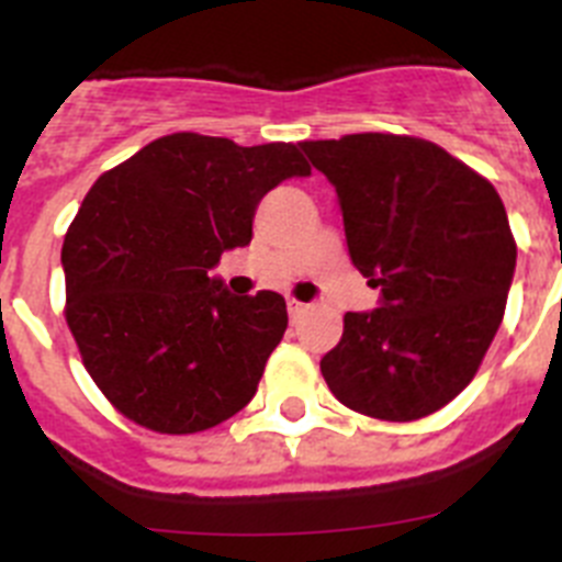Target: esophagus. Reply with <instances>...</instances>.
<instances>
[{
	"label": "esophagus",
	"instance_id": "esophagus-1",
	"mask_svg": "<svg viewBox=\"0 0 562 562\" xmlns=\"http://www.w3.org/2000/svg\"><path fill=\"white\" fill-rule=\"evenodd\" d=\"M286 312H290V317L295 321V317H301L306 312V304H301V301H295V297H290L286 301Z\"/></svg>",
	"mask_w": 562,
	"mask_h": 562
}]
</instances>
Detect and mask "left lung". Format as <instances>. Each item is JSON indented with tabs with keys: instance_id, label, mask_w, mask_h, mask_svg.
Here are the masks:
<instances>
[{
	"instance_id": "obj_1",
	"label": "left lung",
	"mask_w": 562,
	"mask_h": 562,
	"mask_svg": "<svg viewBox=\"0 0 562 562\" xmlns=\"http://www.w3.org/2000/svg\"><path fill=\"white\" fill-rule=\"evenodd\" d=\"M335 186L351 265L380 306L346 312L321 360L331 394L357 414L411 422L470 385L515 276L504 202L445 148L396 134L301 143Z\"/></svg>"
}]
</instances>
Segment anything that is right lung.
Listing matches in <instances>:
<instances>
[{
    "mask_svg": "<svg viewBox=\"0 0 562 562\" xmlns=\"http://www.w3.org/2000/svg\"><path fill=\"white\" fill-rule=\"evenodd\" d=\"M312 168L292 143L168 134L89 188L61 247L67 324L98 389L157 434L245 408L286 331L278 292L231 295L211 270L250 245L265 193Z\"/></svg>",
    "mask_w": 562,
    "mask_h": 562,
    "instance_id": "obj_1",
    "label": "right lung"
}]
</instances>
